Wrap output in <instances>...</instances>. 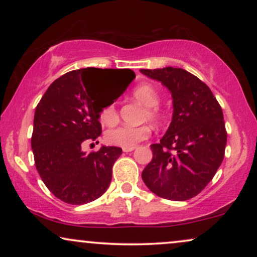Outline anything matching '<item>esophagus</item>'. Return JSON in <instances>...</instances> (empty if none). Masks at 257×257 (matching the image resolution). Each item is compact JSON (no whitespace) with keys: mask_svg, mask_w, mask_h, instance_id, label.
I'll return each instance as SVG.
<instances>
[{"mask_svg":"<svg viewBox=\"0 0 257 257\" xmlns=\"http://www.w3.org/2000/svg\"><path fill=\"white\" fill-rule=\"evenodd\" d=\"M133 150H136V146H132V147H124V149H122V151H124V152H126V153L132 152Z\"/></svg>","mask_w":257,"mask_h":257,"instance_id":"34e87169","label":"esophagus"}]
</instances>
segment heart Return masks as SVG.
<instances>
[{
	"instance_id": "obj_1",
	"label": "heart",
	"mask_w": 257,
	"mask_h": 257,
	"mask_svg": "<svg viewBox=\"0 0 257 257\" xmlns=\"http://www.w3.org/2000/svg\"><path fill=\"white\" fill-rule=\"evenodd\" d=\"M133 97L139 103L147 107L146 115L152 121H159L161 119V111L158 107L160 103V96L156 87L151 84H142L133 90ZM100 121L105 125H113L118 120V111L113 103H110L100 110ZM151 130L149 126H130L120 125L117 127L108 130L105 135L106 142L111 145L121 147H132L137 144L143 142L150 136Z\"/></svg>"
}]
</instances>
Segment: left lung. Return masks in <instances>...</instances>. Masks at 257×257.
<instances>
[{
    "label": "left lung",
    "mask_w": 257,
    "mask_h": 257,
    "mask_svg": "<svg viewBox=\"0 0 257 257\" xmlns=\"http://www.w3.org/2000/svg\"><path fill=\"white\" fill-rule=\"evenodd\" d=\"M171 91L173 117L142 178L160 198L185 201L194 198L215 175L224 157L227 131L222 108L208 86L184 69H142Z\"/></svg>",
    "instance_id": "obj_1"
}]
</instances>
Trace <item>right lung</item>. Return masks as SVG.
<instances>
[{
  "label": "right lung",
  "mask_w": 257,
  "mask_h": 257,
  "mask_svg": "<svg viewBox=\"0 0 257 257\" xmlns=\"http://www.w3.org/2000/svg\"><path fill=\"white\" fill-rule=\"evenodd\" d=\"M135 77L130 69H79L59 77L45 91L35 111L31 149L37 172L56 198L84 205L106 192L122 150L101 146L86 153L82 145L101 135L100 110L113 103L99 100L103 87L122 83L124 92Z\"/></svg>",
  "instance_id": "obj_1"
}]
</instances>
